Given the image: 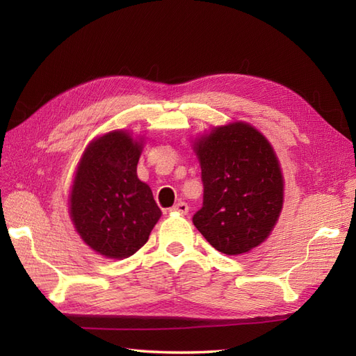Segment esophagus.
<instances>
[{
    "mask_svg": "<svg viewBox=\"0 0 356 356\" xmlns=\"http://www.w3.org/2000/svg\"><path fill=\"white\" fill-rule=\"evenodd\" d=\"M172 212H178V213H182L186 215L188 212V204L186 202H178L177 204H174V207L170 208Z\"/></svg>",
    "mask_w": 356,
    "mask_h": 356,
    "instance_id": "34e87169",
    "label": "esophagus"
}]
</instances>
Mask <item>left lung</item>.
<instances>
[{
	"instance_id": "obj_1",
	"label": "left lung",
	"mask_w": 356,
	"mask_h": 356,
	"mask_svg": "<svg viewBox=\"0 0 356 356\" xmlns=\"http://www.w3.org/2000/svg\"><path fill=\"white\" fill-rule=\"evenodd\" d=\"M203 203L193 224L215 250L239 255L270 234L284 202L272 145L246 123L215 127L196 144Z\"/></svg>"
}]
</instances>
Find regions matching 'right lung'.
I'll use <instances>...</instances> for the list:
<instances>
[{
  "instance_id": "add662e5",
  "label": "right lung",
  "mask_w": 356,
  "mask_h": 356,
  "mask_svg": "<svg viewBox=\"0 0 356 356\" xmlns=\"http://www.w3.org/2000/svg\"><path fill=\"white\" fill-rule=\"evenodd\" d=\"M141 145L122 131L93 141L71 191V218L81 239L106 258H127L148 241L161 211L139 181Z\"/></svg>"
}]
</instances>
